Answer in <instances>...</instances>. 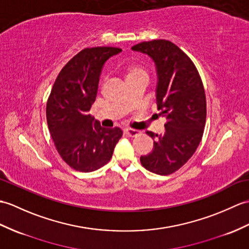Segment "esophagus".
Returning <instances> with one entry per match:
<instances>
[{
    "label": "esophagus",
    "mask_w": 249,
    "mask_h": 249,
    "mask_svg": "<svg viewBox=\"0 0 249 249\" xmlns=\"http://www.w3.org/2000/svg\"><path fill=\"white\" fill-rule=\"evenodd\" d=\"M124 134L127 137H136L139 135V131L136 129H131V128H126L124 129Z\"/></svg>",
    "instance_id": "esophagus-1"
}]
</instances>
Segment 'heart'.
<instances>
[{"mask_svg": "<svg viewBox=\"0 0 249 249\" xmlns=\"http://www.w3.org/2000/svg\"><path fill=\"white\" fill-rule=\"evenodd\" d=\"M124 74L127 83H129L131 80H135L137 78L148 76L146 69L136 62H130L128 65H126L124 68Z\"/></svg>", "mask_w": 249, "mask_h": 249, "instance_id": "obj_1", "label": "heart"}]
</instances>
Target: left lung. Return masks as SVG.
I'll return each instance as SVG.
<instances>
[{"label":"left lung","mask_w":249,"mask_h":249,"mask_svg":"<svg viewBox=\"0 0 249 249\" xmlns=\"http://www.w3.org/2000/svg\"><path fill=\"white\" fill-rule=\"evenodd\" d=\"M151 56L158 74L157 103L166 123L155 139L152 153L141 164L158 175H170L192 157L203 138L207 117L206 94L200 75L190 57L169 40H152L131 48Z\"/></svg>","instance_id":"obj_1"}]
</instances>
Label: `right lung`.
I'll return each mask as SVG.
<instances>
[{
  "instance_id": "obj_1",
  "label": "right lung",
  "mask_w": 249,
  "mask_h": 249,
  "mask_svg": "<svg viewBox=\"0 0 249 249\" xmlns=\"http://www.w3.org/2000/svg\"><path fill=\"white\" fill-rule=\"evenodd\" d=\"M119 48H86L62 68L46 103V120L57 152L79 172H93L112 157L123 132L104 128L89 113L97 94L103 65Z\"/></svg>"
}]
</instances>
